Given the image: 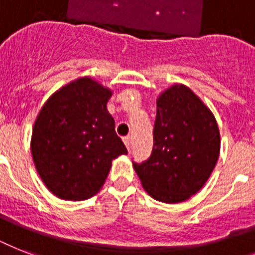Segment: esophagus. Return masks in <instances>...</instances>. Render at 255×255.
<instances>
[{"instance_id":"1","label":"esophagus","mask_w":255,"mask_h":255,"mask_svg":"<svg viewBox=\"0 0 255 255\" xmlns=\"http://www.w3.org/2000/svg\"><path fill=\"white\" fill-rule=\"evenodd\" d=\"M123 141H124V144H126L127 149H129V147H131V137H129V136H127V137H124Z\"/></svg>"}]
</instances>
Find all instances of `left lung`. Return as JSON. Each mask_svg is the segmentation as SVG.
<instances>
[{"mask_svg":"<svg viewBox=\"0 0 255 255\" xmlns=\"http://www.w3.org/2000/svg\"><path fill=\"white\" fill-rule=\"evenodd\" d=\"M153 149L133 163L144 190L165 204L190 198L205 185L220 156L221 137L209 107L185 85H172L156 100Z\"/></svg>","mask_w":255,"mask_h":255,"instance_id":"left-lung-1","label":"left lung"}]
</instances>
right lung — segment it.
I'll return each mask as SVG.
<instances>
[{"instance_id":"right-lung-1","label":"right lung","mask_w":255,"mask_h":255,"mask_svg":"<svg viewBox=\"0 0 255 255\" xmlns=\"http://www.w3.org/2000/svg\"><path fill=\"white\" fill-rule=\"evenodd\" d=\"M112 90L81 77L54 92L34 122L30 149L47 189L82 201L102 189L112 160L127 155L107 110Z\"/></svg>"}]
</instances>
